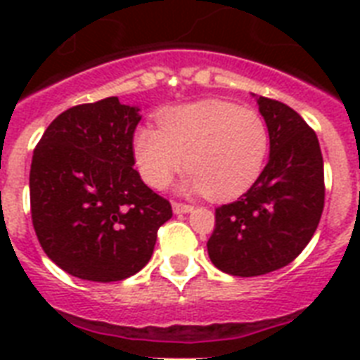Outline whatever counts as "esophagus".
<instances>
[{
    "instance_id": "1",
    "label": "esophagus",
    "mask_w": 360,
    "mask_h": 360,
    "mask_svg": "<svg viewBox=\"0 0 360 360\" xmlns=\"http://www.w3.org/2000/svg\"><path fill=\"white\" fill-rule=\"evenodd\" d=\"M172 209H174L175 214H185V213H191L192 205H188V203H179V202H172Z\"/></svg>"
}]
</instances>
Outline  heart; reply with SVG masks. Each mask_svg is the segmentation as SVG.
<instances>
[{"label": "heart", "mask_w": 360, "mask_h": 360, "mask_svg": "<svg viewBox=\"0 0 360 360\" xmlns=\"http://www.w3.org/2000/svg\"><path fill=\"white\" fill-rule=\"evenodd\" d=\"M132 147L141 177L153 188H164L185 166L191 172L186 192L233 200L262 175L269 129L256 110L207 98L160 112L158 129L136 130Z\"/></svg>", "instance_id": "heart-1"}]
</instances>
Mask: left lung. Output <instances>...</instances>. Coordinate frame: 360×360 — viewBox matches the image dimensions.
Listing matches in <instances>:
<instances>
[{
	"label": "left lung",
	"mask_w": 360,
	"mask_h": 360,
	"mask_svg": "<svg viewBox=\"0 0 360 360\" xmlns=\"http://www.w3.org/2000/svg\"><path fill=\"white\" fill-rule=\"evenodd\" d=\"M271 155L257 181L233 203L214 211L207 252L233 276L285 267L310 243L325 205L323 157L318 136L288 104L257 97Z\"/></svg>",
	"instance_id": "8db88e82"
}]
</instances>
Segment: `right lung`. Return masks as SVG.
<instances>
[{"label":"right lung","instance_id":"right-lung-1","mask_svg":"<svg viewBox=\"0 0 360 360\" xmlns=\"http://www.w3.org/2000/svg\"><path fill=\"white\" fill-rule=\"evenodd\" d=\"M138 106L117 97L59 114L33 151L31 220L42 250L65 273L117 282L151 259L172 205L134 169Z\"/></svg>","mask_w":360,"mask_h":360}]
</instances>
